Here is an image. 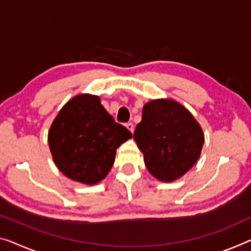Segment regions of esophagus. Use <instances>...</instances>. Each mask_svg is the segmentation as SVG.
Returning a JSON list of instances; mask_svg holds the SVG:
<instances>
[{"instance_id": "34e87169", "label": "esophagus", "mask_w": 251, "mask_h": 251, "mask_svg": "<svg viewBox=\"0 0 251 251\" xmlns=\"http://www.w3.org/2000/svg\"><path fill=\"white\" fill-rule=\"evenodd\" d=\"M126 129H128L129 131H131V132L133 133V131H134V126H133V123H132V122H128V123H126Z\"/></svg>"}]
</instances>
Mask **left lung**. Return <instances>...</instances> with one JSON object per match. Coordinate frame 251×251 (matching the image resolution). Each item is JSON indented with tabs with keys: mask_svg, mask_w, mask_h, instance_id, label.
<instances>
[{
	"mask_svg": "<svg viewBox=\"0 0 251 251\" xmlns=\"http://www.w3.org/2000/svg\"><path fill=\"white\" fill-rule=\"evenodd\" d=\"M150 174L173 182L193 167L201 155V126L180 104L156 100L142 109V120L133 133Z\"/></svg>",
	"mask_w": 251,
	"mask_h": 251,
	"instance_id": "8db88e82",
	"label": "left lung"
}]
</instances>
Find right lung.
I'll return each mask as SVG.
<instances>
[{"instance_id": "1", "label": "right lung", "mask_w": 251, "mask_h": 251, "mask_svg": "<svg viewBox=\"0 0 251 251\" xmlns=\"http://www.w3.org/2000/svg\"><path fill=\"white\" fill-rule=\"evenodd\" d=\"M132 133L117 123L95 95H78L59 111L48 133L59 171L77 182L93 185L109 174L119 146Z\"/></svg>"}]
</instances>
